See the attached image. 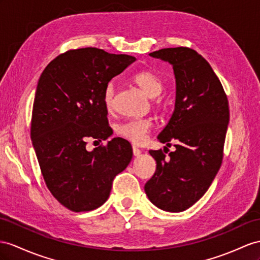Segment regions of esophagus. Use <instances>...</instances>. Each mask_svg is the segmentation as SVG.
I'll list each match as a JSON object with an SVG mask.
<instances>
[{"label":"esophagus","mask_w":260,"mask_h":260,"mask_svg":"<svg viewBox=\"0 0 260 260\" xmlns=\"http://www.w3.org/2000/svg\"><path fill=\"white\" fill-rule=\"evenodd\" d=\"M133 154H134L135 157H139V156H141V154H142V150L139 149V148H137L136 146H133Z\"/></svg>","instance_id":"esophagus-1"}]
</instances>
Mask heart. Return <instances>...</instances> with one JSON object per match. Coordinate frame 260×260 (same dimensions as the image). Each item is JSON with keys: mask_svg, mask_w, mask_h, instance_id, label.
Segmentation results:
<instances>
[{"mask_svg": "<svg viewBox=\"0 0 260 260\" xmlns=\"http://www.w3.org/2000/svg\"><path fill=\"white\" fill-rule=\"evenodd\" d=\"M133 82L137 84L145 93L151 98H155L161 93L164 89L162 80L155 72L150 70H141L132 77ZM114 102V88L113 84H108L103 92V104L106 110H111ZM152 123L150 119L137 118L132 119L117 126V134L126 141L133 144L141 145L145 142L146 136L150 131Z\"/></svg>", "mask_w": 260, "mask_h": 260, "instance_id": "obj_1", "label": "heart"}]
</instances>
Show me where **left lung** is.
Segmentation results:
<instances>
[{
	"label": "left lung",
	"mask_w": 260,
	"mask_h": 260,
	"mask_svg": "<svg viewBox=\"0 0 260 260\" xmlns=\"http://www.w3.org/2000/svg\"><path fill=\"white\" fill-rule=\"evenodd\" d=\"M150 57L169 62L176 78L175 110L158 135L175 142L166 156L149 150L157 168L145 184L150 202L167 212H182L203 197L222 165L230 121L229 101L210 63L193 49L164 48Z\"/></svg>",
	"instance_id": "8db88e82"
}]
</instances>
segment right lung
<instances>
[{"label": "right lung", "instance_id": "add662e5", "mask_svg": "<svg viewBox=\"0 0 260 260\" xmlns=\"http://www.w3.org/2000/svg\"><path fill=\"white\" fill-rule=\"evenodd\" d=\"M136 60L98 48L68 50L49 62L38 80L30 138L46 185L73 212L101 206L113 179L132 160L131 144L114 137L86 150V141H106L113 131L103 104L105 86Z\"/></svg>", "mask_w": 260, "mask_h": 260}]
</instances>
